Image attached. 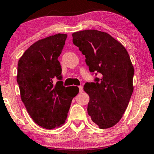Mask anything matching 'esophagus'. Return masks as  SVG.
Segmentation results:
<instances>
[{
	"mask_svg": "<svg viewBox=\"0 0 154 154\" xmlns=\"http://www.w3.org/2000/svg\"><path fill=\"white\" fill-rule=\"evenodd\" d=\"M79 92H83V86H82V85H79Z\"/></svg>",
	"mask_w": 154,
	"mask_h": 154,
	"instance_id": "obj_1",
	"label": "esophagus"
}]
</instances>
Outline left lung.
I'll return each mask as SVG.
<instances>
[{
  "mask_svg": "<svg viewBox=\"0 0 154 154\" xmlns=\"http://www.w3.org/2000/svg\"><path fill=\"white\" fill-rule=\"evenodd\" d=\"M72 36L90 71L101 76L83 87L90 96L88 115L100 128H109L120 120L133 92L134 71L128 53L106 32L86 30Z\"/></svg>",
  "mask_w": 154,
  "mask_h": 154,
  "instance_id": "obj_1",
  "label": "left lung"
}]
</instances>
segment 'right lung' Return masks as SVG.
I'll return each instance as SVG.
<instances>
[{
  "label": "right lung",
  "instance_id": "1",
  "mask_svg": "<svg viewBox=\"0 0 154 154\" xmlns=\"http://www.w3.org/2000/svg\"><path fill=\"white\" fill-rule=\"evenodd\" d=\"M67 35L57 34L32 44L19 60L17 82L21 98L31 118L50 130L64 124L77 86L64 87L58 58ZM59 81L56 83L54 79Z\"/></svg>",
  "mask_w": 154,
  "mask_h": 154
}]
</instances>
